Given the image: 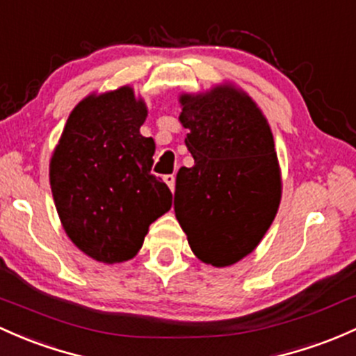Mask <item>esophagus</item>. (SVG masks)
Segmentation results:
<instances>
[{
	"mask_svg": "<svg viewBox=\"0 0 356 356\" xmlns=\"http://www.w3.org/2000/svg\"><path fill=\"white\" fill-rule=\"evenodd\" d=\"M164 181H166V185L170 186L171 192H175V179H177V177L175 175H164Z\"/></svg>",
	"mask_w": 356,
	"mask_h": 356,
	"instance_id": "1",
	"label": "esophagus"
}]
</instances>
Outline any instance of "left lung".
I'll return each mask as SVG.
<instances>
[{
	"instance_id": "8db88e82",
	"label": "left lung",
	"mask_w": 356,
	"mask_h": 356,
	"mask_svg": "<svg viewBox=\"0 0 356 356\" xmlns=\"http://www.w3.org/2000/svg\"><path fill=\"white\" fill-rule=\"evenodd\" d=\"M195 164L177 175L175 213L204 263L250 254L277 216L282 178L273 134L258 105L232 85L179 97Z\"/></svg>"
}]
</instances>
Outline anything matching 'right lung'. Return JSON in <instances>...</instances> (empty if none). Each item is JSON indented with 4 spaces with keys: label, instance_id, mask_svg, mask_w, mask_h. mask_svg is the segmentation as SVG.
Instances as JSON below:
<instances>
[{
    "label": "right lung",
    "instance_id": "right-lung-1",
    "mask_svg": "<svg viewBox=\"0 0 356 356\" xmlns=\"http://www.w3.org/2000/svg\"><path fill=\"white\" fill-rule=\"evenodd\" d=\"M131 86L90 95L74 106L49 166L60 224L76 248L106 265L143 248L149 225L171 209L170 188L151 173L156 144Z\"/></svg>",
    "mask_w": 356,
    "mask_h": 356
}]
</instances>
